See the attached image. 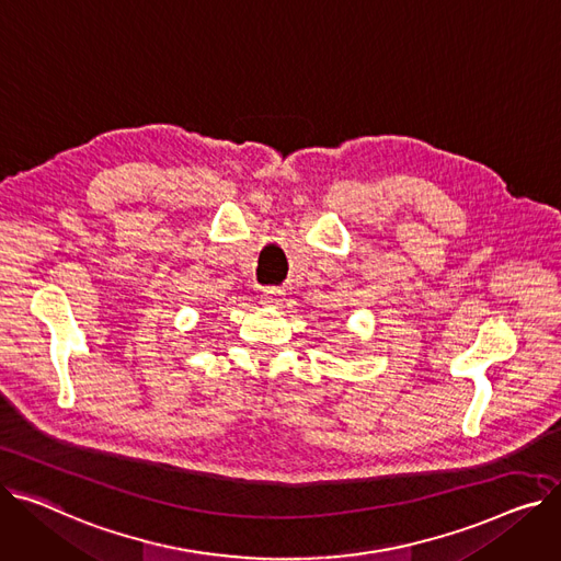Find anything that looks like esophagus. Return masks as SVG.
Returning a JSON list of instances; mask_svg holds the SVG:
<instances>
[{
    "label": "esophagus",
    "mask_w": 561,
    "mask_h": 561,
    "mask_svg": "<svg viewBox=\"0 0 561 561\" xmlns=\"http://www.w3.org/2000/svg\"><path fill=\"white\" fill-rule=\"evenodd\" d=\"M284 288H266L264 295H261V302H264L266 307H277L284 302Z\"/></svg>",
    "instance_id": "obj_1"
}]
</instances>
